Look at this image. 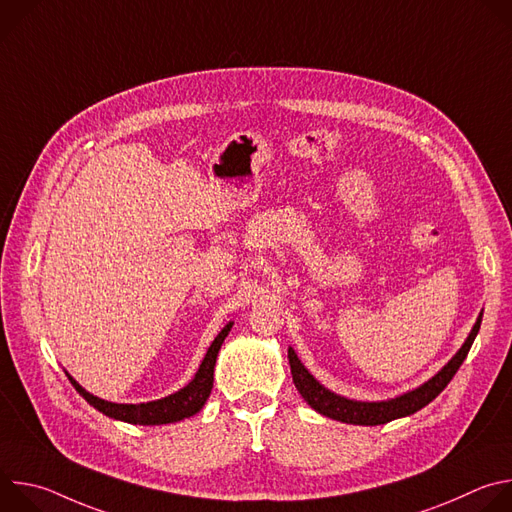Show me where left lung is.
I'll list each match as a JSON object with an SVG mask.
<instances>
[{
	"label": "left lung",
	"instance_id": "8db88e82",
	"mask_svg": "<svg viewBox=\"0 0 512 512\" xmlns=\"http://www.w3.org/2000/svg\"><path fill=\"white\" fill-rule=\"evenodd\" d=\"M480 322H482V314L478 316L470 336L466 338L464 346L458 350V354L446 364V367L437 373L433 379H429L427 383H423L421 387H417L415 391H409L397 399L391 401H381V403H362V401H350L344 399L340 395H334L332 391H328L326 387H322L300 362L298 354L294 350H287V358H289V367H291V377H294V383L300 391V395L304 397V401H308V405L312 409H316L318 413L336 419V421H344V423H352V425H381V423H389L393 419L411 415L415 411H419L421 407H425L427 403H431L437 395H440L448 383L454 379V375L458 373L460 364L464 362V358L470 352V346L480 330Z\"/></svg>",
	"mask_w": 512,
	"mask_h": 512
}]
</instances>
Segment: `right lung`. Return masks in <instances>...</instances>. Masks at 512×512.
I'll list each match as a JSON object with an SVG mask.
<instances>
[{
	"label": "right lung",
	"instance_id": "1",
	"mask_svg": "<svg viewBox=\"0 0 512 512\" xmlns=\"http://www.w3.org/2000/svg\"><path fill=\"white\" fill-rule=\"evenodd\" d=\"M233 322L227 324L218 336L214 338V342L210 344L198 373L194 375V379L180 389L178 393L158 399V401H150V403H139V405H125V403H111V401H103L91 393H87L75 379L68 377L72 387L79 391V395L85 397L87 403H91L95 409H99L101 413L113 417V419H121L127 423H139V425H162V423H174V421H182L186 417L196 415L210 391H212V381H214V364H216V356L218 350H221L227 334L231 332Z\"/></svg>",
	"mask_w": 512,
	"mask_h": 512
}]
</instances>
